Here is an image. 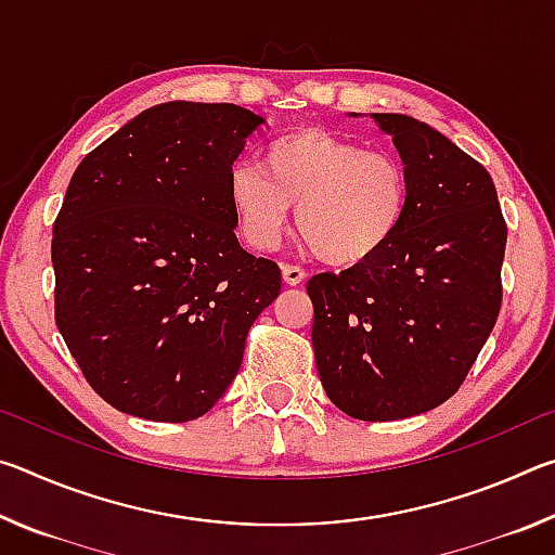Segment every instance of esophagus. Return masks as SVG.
Wrapping results in <instances>:
<instances>
[{
    "instance_id": "34e87169",
    "label": "esophagus",
    "mask_w": 555,
    "mask_h": 555,
    "mask_svg": "<svg viewBox=\"0 0 555 555\" xmlns=\"http://www.w3.org/2000/svg\"><path fill=\"white\" fill-rule=\"evenodd\" d=\"M281 276H284V284L298 286L300 281L306 279V271L300 269V267H296V264H284V267H281Z\"/></svg>"
}]
</instances>
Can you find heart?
Segmentation results:
<instances>
[{
	"label": "heart",
	"instance_id": "heart-1",
	"mask_svg": "<svg viewBox=\"0 0 555 555\" xmlns=\"http://www.w3.org/2000/svg\"><path fill=\"white\" fill-rule=\"evenodd\" d=\"M228 195L242 237L255 249H274L296 208L306 247L325 264L352 269L397 237L409 212L411 178L389 152L298 129L274 139L259 166H234Z\"/></svg>",
	"mask_w": 555,
	"mask_h": 555
}]
</instances>
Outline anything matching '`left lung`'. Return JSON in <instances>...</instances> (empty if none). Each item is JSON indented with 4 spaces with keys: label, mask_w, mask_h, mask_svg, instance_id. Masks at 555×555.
I'll use <instances>...</instances> for the list:
<instances>
[{
    "label": "left lung",
    "mask_w": 555,
    "mask_h": 555,
    "mask_svg": "<svg viewBox=\"0 0 555 555\" xmlns=\"http://www.w3.org/2000/svg\"><path fill=\"white\" fill-rule=\"evenodd\" d=\"M411 178L397 237L367 264L308 281L321 384L360 421H397L460 389L502 308L506 222L492 176L434 127L372 115Z\"/></svg>",
    "instance_id": "8db88e82"
}]
</instances>
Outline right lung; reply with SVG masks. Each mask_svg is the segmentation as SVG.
<instances>
[{
  "label": "right lung",
  "mask_w": 555,
  "mask_h": 555,
  "mask_svg": "<svg viewBox=\"0 0 555 555\" xmlns=\"http://www.w3.org/2000/svg\"><path fill=\"white\" fill-rule=\"evenodd\" d=\"M230 102H164L75 168L53 222L55 325L109 406L183 424L237 377L276 261L237 242L228 181L261 125Z\"/></svg>",
  "instance_id": "right-lung-1"
}]
</instances>
